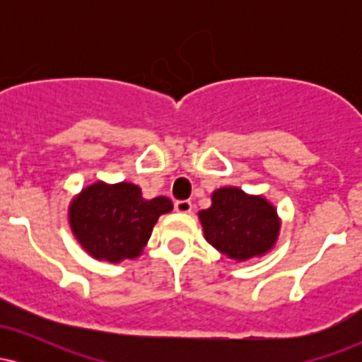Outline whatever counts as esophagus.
Wrapping results in <instances>:
<instances>
[{
  "mask_svg": "<svg viewBox=\"0 0 362 362\" xmlns=\"http://www.w3.org/2000/svg\"><path fill=\"white\" fill-rule=\"evenodd\" d=\"M175 211L177 213H182V214H187L192 211V202L190 201H177L175 202Z\"/></svg>",
  "mask_w": 362,
  "mask_h": 362,
  "instance_id": "34e87169",
  "label": "esophagus"
}]
</instances>
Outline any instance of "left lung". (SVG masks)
<instances>
[{
    "label": "left lung",
    "mask_w": 362,
    "mask_h": 362,
    "mask_svg": "<svg viewBox=\"0 0 362 362\" xmlns=\"http://www.w3.org/2000/svg\"><path fill=\"white\" fill-rule=\"evenodd\" d=\"M213 204L199 213L206 240L230 259L243 262L262 257L276 243L281 219L262 195H248L238 187L214 190Z\"/></svg>",
    "instance_id": "1"
}]
</instances>
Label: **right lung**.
<instances>
[{"instance_id":"add662e5","label":"right lung","mask_w":362,"mask_h":362,"mask_svg":"<svg viewBox=\"0 0 362 362\" xmlns=\"http://www.w3.org/2000/svg\"><path fill=\"white\" fill-rule=\"evenodd\" d=\"M168 197L146 201L134 184H97L83 189L69 204L73 235L93 259L112 264L136 259L161 214L172 211Z\"/></svg>"}]
</instances>
